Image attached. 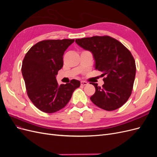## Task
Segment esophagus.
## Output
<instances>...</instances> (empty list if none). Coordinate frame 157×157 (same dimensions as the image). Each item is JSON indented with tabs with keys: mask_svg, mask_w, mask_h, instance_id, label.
Returning a JSON list of instances; mask_svg holds the SVG:
<instances>
[{
	"mask_svg": "<svg viewBox=\"0 0 157 157\" xmlns=\"http://www.w3.org/2000/svg\"><path fill=\"white\" fill-rule=\"evenodd\" d=\"M80 84H81L82 86H86V85L88 84V82H85V81H81L80 82Z\"/></svg>",
	"mask_w": 157,
	"mask_h": 157,
	"instance_id": "obj_1",
	"label": "esophagus"
}]
</instances>
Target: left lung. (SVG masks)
<instances>
[{
	"label": "left lung",
	"mask_w": 157,
	"mask_h": 157,
	"mask_svg": "<svg viewBox=\"0 0 157 157\" xmlns=\"http://www.w3.org/2000/svg\"><path fill=\"white\" fill-rule=\"evenodd\" d=\"M76 43L90 51L95 69L101 71L102 87L92 83L96 92L91 101L99 108L113 111L122 106L132 94L136 77V63L130 52L121 42L109 36H94L76 39Z\"/></svg>",
	"instance_id": "8db88e82"
}]
</instances>
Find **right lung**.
I'll return each instance as SVG.
<instances>
[{
	"instance_id": "1",
	"label": "right lung",
	"mask_w": 157,
	"mask_h": 157,
	"mask_svg": "<svg viewBox=\"0 0 157 157\" xmlns=\"http://www.w3.org/2000/svg\"><path fill=\"white\" fill-rule=\"evenodd\" d=\"M74 39L45 40L32 46L23 60L21 73L27 95L39 110L52 113L63 109L80 85L73 79L59 85L56 80L63 67V56Z\"/></svg>"
}]
</instances>
